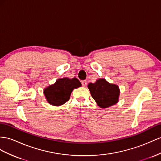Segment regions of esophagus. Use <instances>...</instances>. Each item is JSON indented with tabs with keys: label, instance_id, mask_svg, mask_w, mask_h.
<instances>
[{
	"label": "esophagus",
	"instance_id": "obj_1",
	"mask_svg": "<svg viewBox=\"0 0 161 161\" xmlns=\"http://www.w3.org/2000/svg\"><path fill=\"white\" fill-rule=\"evenodd\" d=\"M81 84L83 86H86V85H87V81H86V80H82L81 81Z\"/></svg>",
	"mask_w": 161,
	"mask_h": 161
}]
</instances>
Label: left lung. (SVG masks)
Masks as SVG:
<instances>
[{
  "label": "left lung",
  "instance_id": "obj_1",
  "mask_svg": "<svg viewBox=\"0 0 161 161\" xmlns=\"http://www.w3.org/2000/svg\"><path fill=\"white\" fill-rule=\"evenodd\" d=\"M92 97L101 108H107L114 105L118 101L120 94L118 86L108 83L104 79L98 80L95 83L88 86Z\"/></svg>",
  "mask_w": 161,
  "mask_h": 161
}]
</instances>
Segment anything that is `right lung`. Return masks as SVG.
Wrapping results in <instances>:
<instances>
[{"instance_id": "1", "label": "right lung", "mask_w": 161, "mask_h": 161, "mask_svg": "<svg viewBox=\"0 0 161 161\" xmlns=\"http://www.w3.org/2000/svg\"><path fill=\"white\" fill-rule=\"evenodd\" d=\"M80 81L76 77L73 79L63 78L58 80L56 83L44 90V94L49 103L59 106L65 103L70 98L74 88L81 86Z\"/></svg>"}]
</instances>
